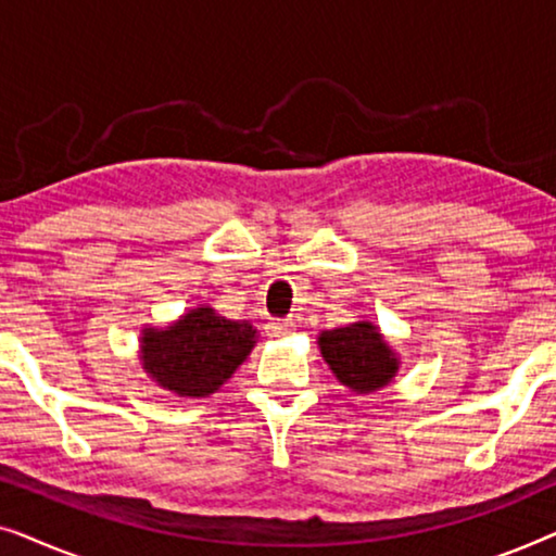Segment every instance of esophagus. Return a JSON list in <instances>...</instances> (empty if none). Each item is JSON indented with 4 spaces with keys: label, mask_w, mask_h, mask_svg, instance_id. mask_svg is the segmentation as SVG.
Instances as JSON below:
<instances>
[{
    "label": "esophagus",
    "mask_w": 556,
    "mask_h": 556,
    "mask_svg": "<svg viewBox=\"0 0 556 556\" xmlns=\"http://www.w3.org/2000/svg\"><path fill=\"white\" fill-rule=\"evenodd\" d=\"M268 331L270 337H286V333L293 331V321H270Z\"/></svg>",
    "instance_id": "obj_1"
}]
</instances>
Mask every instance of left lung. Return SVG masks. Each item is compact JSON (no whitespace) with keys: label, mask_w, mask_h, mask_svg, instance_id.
Returning a JSON list of instances; mask_svg holds the SVG:
<instances>
[{"label":"left lung","mask_w":556,"mask_h":556,"mask_svg":"<svg viewBox=\"0 0 556 556\" xmlns=\"http://www.w3.org/2000/svg\"><path fill=\"white\" fill-rule=\"evenodd\" d=\"M318 346L339 382L352 387L354 392H375L397 371L394 352L384 344L382 333L367 321L324 331L318 337Z\"/></svg>","instance_id":"obj_1"}]
</instances>
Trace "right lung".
Wrapping results in <instances>:
<instances>
[{
  "label": "right lung",
  "mask_w": 556,
  "mask_h": 556,
  "mask_svg": "<svg viewBox=\"0 0 556 556\" xmlns=\"http://www.w3.org/2000/svg\"><path fill=\"white\" fill-rule=\"evenodd\" d=\"M253 344L255 329L248 321H230L202 306L166 331L143 333V369L179 397H204L232 377Z\"/></svg>",
  "instance_id": "add662e5"
}]
</instances>
